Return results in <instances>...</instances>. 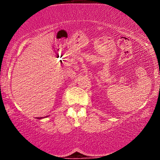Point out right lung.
<instances>
[{"label":"right lung","instance_id":"right-lung-1","mask_svg":"<svg viewBox=\"0 0 160 160\" xmlns=\"http://www.w3.org/2000/svg\"><path fill=\"white\" fill-rule=\"evenodd\" d=\"M38 119H40V118H38Z\"/></svg>","mask_w":160,"mask_h":160}]
</instances>
